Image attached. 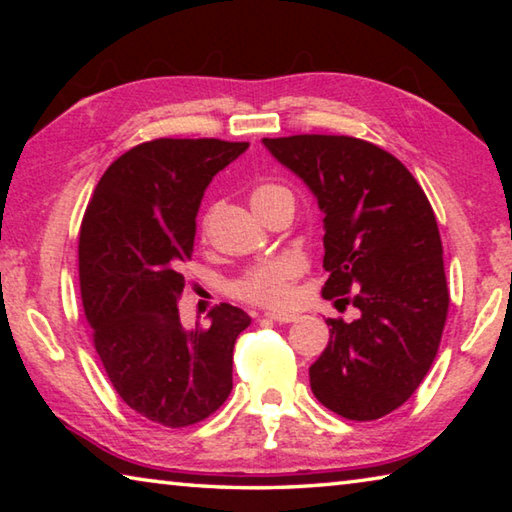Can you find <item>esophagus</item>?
Instances as JSON below:
<instances>
[{
	"label": "esophagus",
	"mask_w": 512,
	"mask_h": 512,
	"mask_svg": "<svg viewBox=\"0 0 512 512\" xmlns=\"http://www.w3.org/2000/svg\"><path fill=\"white\" fill-rule=\"evenodd\" d=\"M268 320H275V323H296V314H275V311H266L264 314Z\"/></svg>",
	"instance_id": "obj_1"
}]
</instances>
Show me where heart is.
I'll list each match as a JSON object with an SVG mask.
<instances>
[{"mask_svg":"<svg viewBox=\"0 0 512 512\" xmlns=\"http://www.w3.org/2000/svg\"><path fill=\"white\" fill-rule=\"evenodd\" d=\"M280 196H291L289 189H284L280 185L266 183L253 189L250 194V203H253L255 212L262 210L271 201ZM210 221V214L203 219V228ZM302 259L296 255H282L275 259H268V262H259L255 266H250L244 271V275L232 284V293L237 298L253 302V305L259 307H271V309H280L287 307L293 300V289H296L298 277L302 275Z\"/></svg>","mask_w":512,"mask_h":512,"instance_id":"obj_1","label":"heart"}]
</instances>
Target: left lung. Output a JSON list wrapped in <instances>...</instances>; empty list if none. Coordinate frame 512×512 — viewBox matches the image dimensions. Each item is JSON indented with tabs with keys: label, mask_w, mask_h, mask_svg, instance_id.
Masks as SVG:
<instances>
[{
	"label": "left lung",
	"mask_w": 512,
	"mask_h": 512,
	"mask_svg": "<svg viewBox=\"0 0 512 512\" xmlns=\"http://www.w3.org/2000/svg\"><path fill=\"white\" fill-rule=\"evenodd\" d=\"M262 142L325 214L323 298L359 309L352 323L327 320L329 343L309 368L311 391L341 418H384L422 384L447 320L443 241L431 203L395 155L357 137Z\"/></svg>",
	"instance_id": "1"
}]
</instances>
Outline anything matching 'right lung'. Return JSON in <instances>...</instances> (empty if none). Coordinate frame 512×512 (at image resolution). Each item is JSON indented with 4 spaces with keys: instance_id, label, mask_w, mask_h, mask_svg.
<instances>
[{
    "instance_id": "right-lung-1",
    "label": "right lung",
    "mask_w": 512,
    "mask_h": 512,
    "mask_svg": "<svg viewBox=\"0 0 512 512\" xmlns=\"http://www.w3.org/2000/svg\"><path fill=\"white\" fill-rule=\"evenodd\" d=\"M248 142H144L110 164L85 210L79 280L94 348L121 400L180 429L205 420L232 391V350L250 325L221 302L210 327L180 325L183 264L212 178Z\"/></svg>"
}]
</instances>
